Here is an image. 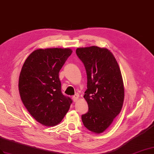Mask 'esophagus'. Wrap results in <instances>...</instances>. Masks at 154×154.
Instances as JSON below:
<instances>
[{"instance_id": "34e87169", "label": "esophagus", "mask_w": 154, "mask_h": 154, "mask_svg": "<svg viewBox=\"0 0 154 154\" xmlns=\"http://www.w3.org/2000/svg\"><path fill=\"white\" fill-rule=\"evenodd\" d=\"M72 99H73L74 102H77L79 100V95H78V94H75V95L73 96Z\"/></svg>"}]
</instances>
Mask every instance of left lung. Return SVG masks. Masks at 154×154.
Returning a JSON list of instances; mask_svg holds the SVG:
<instances>
[{"mask_svg":"<svg viewBox=\"0 0 154 154\" xmlns=\"http://www.w3.org/2000/svg\"><path fill=\"white\" fill-rule=\"evenodd\" d=\"M78 57L87 74L84 97L88 111L81 116L85 127L94 133L105 131L121 111L124 86L120 67L113 54L97 46L79 47Z\"/></svg>","mask_w":154,"mask_h":154,"instance_id":"left-lung-1","label":"left lung"}]
</instances>
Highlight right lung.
Instances as JSON below:
<instances>
[{
	"label": "right lung",
	"instance_id": "1",
	"mask_svg": "<svg viewBox=\"0 0 154 154\" xmlns=\"http://www.w3.org/2000/svg\"><path fill=\"white\" fill-rule=\"evenodd\" d=\"M72 52L69 48L35 50L22 67L19 91L23 103L35 120L47 127L60 123L72 103L62 94L58 77Z\"/></svg>",
	"mask_w": 154,
	"mask_h": 154
}]
</instances>
